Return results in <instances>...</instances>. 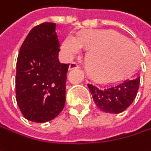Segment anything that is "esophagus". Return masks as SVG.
<instances>
[{"instance_id": "esophagus-1", "label": "esophagus", "mask_w": 151, "mask_h": 151, "mask_svg": "<svg viewBox=\"0 0 151 151\" xmlns=\"http://www.w3.org/2000/svg\"><path fill=\"white\" fill-rule=\"evenodd\" d=\"M79 66H78V65L76 63V62H72L71 64H70V65H69V70L71 71V70H74V69H78Z\"/></svg>"}]
</instances>
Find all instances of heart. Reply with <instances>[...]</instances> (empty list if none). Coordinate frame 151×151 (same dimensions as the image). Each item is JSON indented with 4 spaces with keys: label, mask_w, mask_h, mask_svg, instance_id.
Masks as SVG:
<instances>
[{
    "label": "heart",
    "mask_w": 151,
    "mask_h": 151,
    "mask_svg": "<svg viewBox=\"0 0 151 151\" xmlns=\"http://www.w3.org/2000/svg\"><path fill=\"white\" fill-rule=\"evenodd\" d=\"M83 47L89 50L86 56L88 73L101 81L114 80L129 74L134 66L131 64L138 56L135 44L111 30L86 29L78 37L69 34L61 45L65 55L70 58L80 53Z\"/></svg>",
    "instance_id": "heart-1"
}]
</instances>
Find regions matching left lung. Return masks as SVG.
<instances>
[{"label":"left lung","instance_id":"8db88e82","mask_svg":"<svg viewBox=\"0 0 151 151\" xmlns=\"http://www.w3.org/2000/svg\"><path fill=\"white\" fill-rule=\"evenodd\" d=\"M140 84V76L126 78L120 83L99 88L88 84L96 106L106 113L119 114L128 108L136 99Z\"/></svg>","mask_w":151,"mask_h":151}]
</instances>
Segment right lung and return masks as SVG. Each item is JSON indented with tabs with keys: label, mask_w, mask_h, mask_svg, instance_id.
I'll return each instance as SVG.
<instances>
[{
	"label": "right lung",
	"mask_w": 151,
	"mask_h": 151,
	"mask_svg": "<svg viewBox=\"0 0 151 151\" xmlns=\"http://www.w3.org/2000/svg\"><path fill=\"white\" fill-rule=\"evenodd\" d=\"M56 24L35 26L20 48L16 62L15 98L22 115L35 122L57 117L65 103L69 64L58 60Z\"/></svg>",
	"instance_id": "add662e5"
}]
</instances>
